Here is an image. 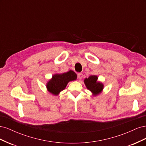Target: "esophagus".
<instances>
[{"instance_id":"1","label":"esophagus","mask_w":146,"mask_h":146,"mask_svg":"<svg viewBox=\"0 0 146 146\" xmlns=\"http://www.w3.org/2000/svg\"><path fill=\"white\" fill-rule=\"evenodd\" d=\"M83 74L82 73H78V75H77V77H78V78L79 79V80H81V79L83 78Z\"/></svg>"}]
</instances>
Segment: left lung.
<instances>
[{
    "label": "left lung",
    "instance_id": "8db88e82",
    "mask_svg": "<svg viewBox=\"0 0 146 146\" xmlns=\"http://www.w3.org/2000/svg\"><path fill=\"white\" fill-rule=\"evenodd\" d=\"M98 77L97 76H90L88 78L84 80V83L88 90H89L94 96L100 94L103 91L104 85L102 83L98 81Z\"/></svg>",
    "mask_w": 146,
    "mask_h": 146
}]
</instances>
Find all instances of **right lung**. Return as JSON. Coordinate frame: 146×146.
<instances>
[{
  "label": "right lung",
  "instance_id": "right-lung-1",
  "mask_svg": "<svg viewBox=\"0 0 146 146\" xmlns=\"http://www.w3.org/2000/svg\"><path fill=\"white\" fill-rule=\"evenodd\" d=\"M76 79L77 74L71 70L62 74H55L47 83V90L53 95L57 96L65 89L69 82L76 80Z\"/></svg>",
  "mask_w": 146,
  "mask_h": 146
}]
</instances>
